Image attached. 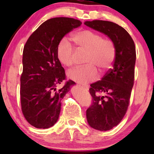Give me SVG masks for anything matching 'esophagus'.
<instances>
[{
	"instance_id": "esophagus-1",
	"label": "esophagus",
	"mask_w": 154,
	"mask_h": 154,
	"mask_svg": "<svg viewBox=\"0 0 154 154\" xmlns=\"http://www.w3.org/2000/svg\"><path fill=\"white\" fill-rule=\"evenodd\" d=\"M82 88L83 89L85 90V91H88V90H89V86L88 85H82Z\"/></svg>"
}]
</instances>
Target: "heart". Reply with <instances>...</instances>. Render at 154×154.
<instances>
[{"instance_id": "obj_1", "label": "heart", "mask_w": 154, "mask_h": 154, "mask_svg": "<svg viewBox=\"0 0 154 154\" xmlns=\"http://www.w3.org/2000/svg\"><path fill=\"white\" fill-rule=\"evenodd\" d=\"M73 40L79 50L87 52L85 58L87 65L69 71V78L87 83L98 78L97 68L101 72H106L111 68L116 57V48L110 38H103L100 33L90 29H82L73 35ZM56 55L63 66L70 67L74 64L75 48L66 38L61 39L58 44Z\"/></svg>"}]
</instances>
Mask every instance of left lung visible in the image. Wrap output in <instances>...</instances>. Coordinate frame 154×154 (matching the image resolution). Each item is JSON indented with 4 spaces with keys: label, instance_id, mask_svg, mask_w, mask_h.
<instances>
[{
    "label": "left lung",
    "instance_id": "1",
    "mask_svg": "<svg viewBox=\"0 0 154 154\" xmlns=\"http://www.w3.org/2000/svg\"><path fill=\"white\" fill-rule=\"evenodd\" d=\"M85 24L106 35L116 48L113 68L91 85L93 103L86 111L90 126L106 131L116 126L128 111L135 79V45L130 34L116 23L93 20Z\"/></svg>",
    "mask_w": 154,
    "mask_h": 154
}]
</instances>
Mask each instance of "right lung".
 I'll list each match as a JSON object with an SVG mask.
<instances>
[{
  "mask_svg": "<svg viewBox=\"0 0 154 154\" xmlns=\"http://www.w3.org/2000/svg\"><path fill=\"white\" fill-rule=\"evenodd\" d=\"M78 19L56 17L43 22L26 42L21 75L22 111L32 126L46 129L59 119L61 100L75 84L72 80L57 87L66 79L64 69L56 55L58 44L67 33L79 27Z\"/></svg>",
  "mask_w": 154,
  "mask_h": 154,
  "instance_id": "obj_1",
  "label": "right lung"
}]
</instances>
